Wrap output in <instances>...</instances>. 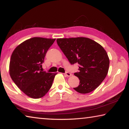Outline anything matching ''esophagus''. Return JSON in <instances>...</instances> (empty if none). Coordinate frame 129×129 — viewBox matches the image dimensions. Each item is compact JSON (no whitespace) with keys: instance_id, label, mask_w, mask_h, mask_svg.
<instances>
[{"instance_id":"34e87169","label":"esophagus","mask_w":129,"mask_h":129,"mask_svg":"<svg viewBox=\"0 0 129 129\" xmlns=\"http://www.w3.org/2000/svg\"><path fill=\"white\" fill-rule=\"evenodd\" d=\"M65 75H66V76H67V77H70V76H71L72 75L71 73L68 72H66L65 73Z\"/></svg>"}]
</instances>
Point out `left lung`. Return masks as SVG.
Listing matches in <instances>:
<instances>
[{"label":"left lung","mask_w":129,"mask_h":129,"mask_svg":"<svg viewBox=\"0 0 129 129\" xmlns=\"http://www.w3.org/2000/svg\"><path fill=\"white\" fill-rule=\"evenodd\" d=\"M57 43L72 65L79 64L78 72L74 73L80 80L74 88L82 94L90 93L105 78L109 68L106 52L99 43L86 38L57 39Z\"/></svg>","instance_id":"left-lung-1"}]
</instances>
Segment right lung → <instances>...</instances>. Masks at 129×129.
I'll use <instances>...</instances> for the list:
<instances>
[{"label": "right lung", "mask_w": 129, "mask_h": 129, "mask_svg": "<svg viewBox=\"0 0 129 129\" xmlns=\"http://www.w3.org/2000/svg\"><path fill=\"white\" fill-rule=\"evenodd\" d=\"M56 39L33 38L19 45L11 57L10 75L13 81L28 97L40 99L51 88L57 73L41 70L48 50Z\"/></svg>", "instance_id": "add662e5"}]
</instances>
